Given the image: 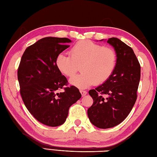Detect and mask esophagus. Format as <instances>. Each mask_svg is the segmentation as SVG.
<instances>
[{"instance_id":"34e87169","label":"esophagus","mask_w":157,"mask_h":157,"mask_svg":"<svg viewBox=\"0 0 157 157\" xmlns=\"http://www.w3.org/2000/svg\"><path fill=\"white\" fill-rule=\"evenodd\" d=\"M80 92H81L82 96H85L87 94V91H83V90H80Z\"/></svg>"}]
</instances>
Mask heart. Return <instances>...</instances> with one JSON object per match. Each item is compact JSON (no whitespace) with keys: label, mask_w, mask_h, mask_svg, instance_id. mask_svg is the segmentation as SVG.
<instances>
[{"label":"heart","mask_w":157,"mask_h":157,"mask_svg":"<svg viewBox=\"0 0 157 157\" xmlns=\"http://www.w3.org/2000/svg\"><path fill=\"white\" fill-rule=\"evenodd\" d=\"M70 55L60 53L56 57V66L65 76H73L81 65V73L70 79V83L85 89L105 82L113 73L116 65L113 50L90 41H81L74 46Z\"/></svg>","instance_id":"obj_1"}]
</instances>
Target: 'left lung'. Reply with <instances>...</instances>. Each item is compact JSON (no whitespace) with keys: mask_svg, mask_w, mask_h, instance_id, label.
Masks as SVG:
<instances>
[{"mask_svg":"<svg viewBox=\"0 0 157 157\" xmlns=\"http://www.w3.org/2000/svg\"><path fill=\"white\" fill-rule=\"evenodd\" d=\"M107 43L116 53L115 67L104 83L89 91L94 103L87 110L88 117L99 128H112L128 116L137 100L141 76L140 64L131 47L116 37L109 38Z\"/></svg>","mask_w":157,"mask_h":157,"instance_id":"8db88e82","label":"left lung"}]
</instances>
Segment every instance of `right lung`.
Instances as JSON below:
<instances>
[{
    "instance_id": "1",
    "label": "right lung",
    "mask_w": 157,
    "mask_h": 157,
    "mask_svg": "<svg viewBox=\"0 0 157 157\" xmlns=\"http://www.w3.org/2000/svg\"><path fill=\"white\" fill-rule=\"evenodd\" d=\"M72 42L66 37H47L25 50L17 70L20 94L35 119L49 126L66 122L70 106L81 98L78 88L63 87L67 78L56 66V57ZM64 88L63 93L58 90Z\"/></svg>"
}]
</instances>
